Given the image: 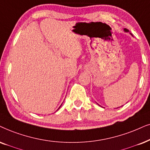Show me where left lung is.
<instances>
[{"instance_id": "left-lung-1", "label": "left lung", "mask_w": 150, "mask_h": 150, "mask_svg": "<svg viewBox=\"0 0 150 150\" xmlns=\"http://www.w3.org/2000/svg\"><path fill=\"white\" fill-rule=\"evenodd\" d=\"M124 30H125V32H126V33H128L129 32V30L127 29H126V28H125Z\"/></svg>"}]
</instances>
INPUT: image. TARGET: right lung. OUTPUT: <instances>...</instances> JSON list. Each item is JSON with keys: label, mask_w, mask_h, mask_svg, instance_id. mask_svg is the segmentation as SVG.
Listing matches in <instances>:
<instances>
[{"label": "right lung", "mask_w": 150, "mask_h": 150, "mask_svg": "<svg viewBox=\"0 0 150 150\" xmlns=\"http://www.w3.org/2000/svg\"><path fill=\"white\" fill-rule=\"evenodd\" d=\"M61 106H62V105H61ZM61 106H60V107H61ZM60 107H59V108H60ZM58 109H57V110H58Z\"/></svg>", "instance_id": "obj_1"}]
</instances>
